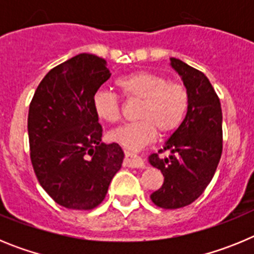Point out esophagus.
I'll return each instance as SVG.
<instances>
[{
  "label": "esophagus",
  "instance_id": "esophagus-1",
  "mask_svg": "<svg viewBox=\"0 0 254 254\" xmlns=\"http://www.w3.org/2000/svg\"><path fill=\"white\" fill-rule=\"evenodd\" d=\"M126 158L123 164H125V167H128V168H143L145 167V163L143 160L141 159V156L136 154H132V152L126 151Z\"/></svg>",
  "mask_w": 254,
  "mask_h": 254
}]
</instances>
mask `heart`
<instances>
[{
    "label": "heart",
    "mask_w": 254,
    "mask_h": 254,
    "mask_svg": "<svg viewBox=\"0 0 254 254\" xmlns=\"http://www.w3.org/2000/svg\"><path fill=\"white\" fill-rule=\"evenodd\" d=\"M121 95L127 102H140L136 111L137 122L114 129L109 138L128 150H140L158 136H168L185 122L190 108V93L181 82L149 71H134L116 81ZM96 116L108 123L120 122L122 104L118 95L108 90L96 91L93 96Z\"/></svg>",
    "instance_id": "1"
}]
</instances>
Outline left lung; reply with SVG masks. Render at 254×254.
<instances>
[{"instance_id":"left-lung-1","label":"left lung","mask_w":254,"mask_h":254,"mask_svg":"<svg viewBox=\"0 0 254 254\" xmlns=\"http://www.w3.org/2000/svg\"><path fill=\"white\" fill-rule=\"evenodd\" d=\"M172 66L190 93V108L164 149L150 156L164 176L163 186L150 198L164 210L194 202L214 177L223 152V113L216 91L198 69L177 58H172ZM165 151L170 155L160 157Z\"/></svg>"}]
</instances>
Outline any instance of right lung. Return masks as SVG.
Listing matches in <instances>:
<instances>
[{
  "mask_svg": "<svg viewBox=\"0 0 254 254\" xmlns=\"http://www.w3.org/2000/svg\"><path fill=\"white\" fill-rule=\"evenodd\" d=\"M111 77L107 61L81 53L52 68L29 105L28 133L35 176L52 199L93 210L122 167L118 143L102 142L93 96Z\"/></svg>",
  "mask_w": 254,
  "mask_h": 254,
  "instance_id": "add662e5",
  "label": "right lung"
}]
</instances>
